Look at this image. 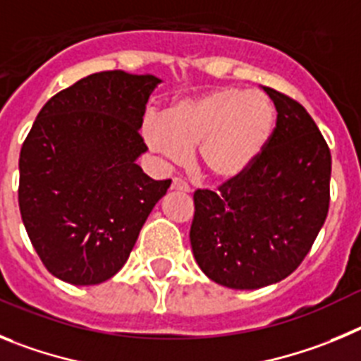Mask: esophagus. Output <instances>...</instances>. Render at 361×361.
Here are the masks:
<instances>
[{
    "instance_id": "obj_1",
    "label": "esophagus",
    "mask_w": 361,
    "mask_h": 361,
    "mask_svg": "<svg viewBox=\"0 0 361 361\" xmlns=\"http://www.w3.org/2000/svg\"><path fill=\"white\" fill-rule=\"evenodd\" d=\"M171 188H173V190H181V192H188V190H190V187H188L187 181H183L181 178H174Z\"/></svg>"
}]
</instances>
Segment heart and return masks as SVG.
<instances>
[{
  "instance_id": "b5f03b06",
  "label": "heart",
  "mask_w": 361,
  "mask_h": 361,
  "mask_svg": "<svg viewBox=\"0 0 361 361\" xmlns=\"http://www.w3.org/2000/svg\"><path fill=\"white\" fill-rule=\"evenodd\" d=\"M275 124L274 104L262 93L219 87L173 104L164 116H147L149 147L171 161H183L196 147L197 165L216 180L245 173L261 154Z\"/></svg>"
}]
</instances>
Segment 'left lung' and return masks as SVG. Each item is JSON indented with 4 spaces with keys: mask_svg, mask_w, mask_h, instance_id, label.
Listing matches in <instances>:
<instances>
[{
    "mask_svg": "<svg viewBox=\"0 0 361 361\" xmlns=\"http://www.w3.org/2000/svg\"><path fill=\"white\" fill-rule=\"evenodd\" d=\"M275 129L253 164L194 192L190 245L203 274L232 290L275 284L300 266L329 210L331 151L302 104L264 87Z\"/></svg>",
    "mask_w": 361,
    "mask_h": 361,
    "instance_id": "1",
    "label": "left lung"
}]
</instances>
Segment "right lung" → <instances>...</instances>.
I'll list each match as a JSON object with an SVG mask.
<instances>
[{
	"instance_id": "1",
	"label": "right lung",
	"mask_w": 361,
	"mask_h": 361,
	"mask_svg": "<svg viewBox=\"0 0 361 361\" xmlns=\"http://www.w3.org/2000/svg\"><path fill=\"white\" fill-rule=\"evenodd\" d=\"M160 79L100 71L51 97L19 154V210L44 268L75 286L108 281L128 261L171 180L136 164L145 104Z\"/></svg>"
}]
</instances>
